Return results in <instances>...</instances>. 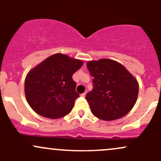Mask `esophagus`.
<instances>
[{"label": "esophagus", "instance_id": "esophagus-1", "mask_svg": "<svg viewBox=\"0 0 161 161\" xmlns=\"http://www.w3.org/2000/svg\"><path fill=\"white\" fill-rule=\"evenodd\" d=\"M86 93H82V94H81L80 96H81V97H85V96H86Z\"/></svg>", "mask_w": 161, "mask_h": 161}]
</instances>
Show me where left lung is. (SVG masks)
<instances>
[{
  "label": "left lung",
  "mask_w": 161,
  "mask_h": 161,
  "mask_svg": "<svg viewBox=\"0 0 161 161\" xmlns=\"http://www.w3.org/2000/svg\"><path fill=\"white\" fill-rule=\"evenodd\" d=\"M93 77V88L86 100L92 113L102 120L122 118L134 107L138 95V80L120 63L108 58L86 63Z\"/></svg>",
  "instance_id": "8db88e82"
}]
</instances>
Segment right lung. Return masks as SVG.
Masks as SVG:
<instances>
[{
    "instance_id": "obj_1",
    "label": "right lung",
    "mask_w": 161,
    "mask_h": 161,
    "mask_svg": "<svg viewBox=\"0 0 161 161\" xmlns=\"http://www.w3.org/2000/svg\"><path fill=\"white\" fill-rule=\"evenodd\" d=\"M83 64L82 60L57 53L32 68L24 84L30 107L37 114L52 119L68 115L79 97L72 75Z\"/></svg>"
}]
</instances>
